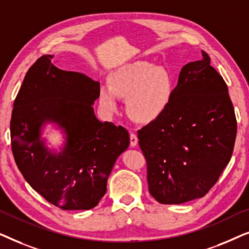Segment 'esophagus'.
Masks as SVG:
<instances>
[{
  "label": "esophagus",
  "instance_id": "obj_1",
  "mask_svg": "<svg viewBox=\"0 0 249 249\" xmlns=\"http://www.w3.org/2000/svg\"><path fill=\"white\" fill-rule=\"evenodd\" d=\"M138 144V138H137V135L135 134H130V146L131 147H135V146H137Z\"/></svg>",
  "mask_w": 249,
  "mask_h": 249
}]
</instances>
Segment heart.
I'll return each mask as SVG.
<instances>
[{"label":"heart","instance_id":"obj_1","mask_svg":"<svg viewBox=\"0 0 249 249\" xmlns=\"http://www.w3.org/2000/svg\"><path fill=\"white\" fill-rule=\"evenodd\" d=\"M108 88L98 93L101 107L108 113L118 110L117 98H125L127 113L139 124H151L168 110L175 93V79L168 68L147 61H134L108 74Z\"/></svg>","mask_w":249,"mask_h":249}]
</instances>
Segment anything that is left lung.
Returning a JSON list of instances; mask_svg holds the SVG:
<instances>
[{"label": "left lung", "mask_w": 249, "mask_h": 249, "mask_svg": "<svg viewBox=\"0 0 249 249\" xmlns=\"http://www.w3.org/2000/svg\"><path fill=\"white\" fill-rule=\"evenodd\" d=\"M202 55L182 67L165 113L138 130L149 194L161 204L205 196L233 152L237 120L227 84Z\"/></svg>", "instance_id": "8db88e82"}]
</instances>
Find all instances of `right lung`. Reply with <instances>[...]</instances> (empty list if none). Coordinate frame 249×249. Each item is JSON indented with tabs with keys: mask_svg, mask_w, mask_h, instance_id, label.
Masks as SVG:
<instances>
[{
	"mask_svg": "<svg viewBox=\"0 0 249 249\" xmlns=\"http://www.w3.org/2000/svg\"><path fill=\"white\" fill-rule=\"evenodd\" d=\"M52 57L40 56L29 68L17 95L10 122L12 153L23 178L47 202L68 211L90 210L107 193L129 134L95 117L98 81L59 69ZM45 123L57 124L66 134L59 153L41 138Z\"/></svg>",
	"mask_w": 249,
	"mask_h": 249,
	"instance_id": "right-lung-1",
	"label": "right lung"
}]
</instances>
